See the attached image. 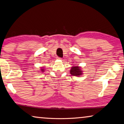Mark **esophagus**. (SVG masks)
<instances>
[{
  "label": "esophagus",
  "mask_w": 124,
  "mask_h": 124,
  "mask_svg": "<svg viewBox=\"0 0 124 124\" xmlns=\"http://www.w3.org/2000/svg\"><path fill=\"white\" fill-rule=\"evenodd\" d=\"M57 59H58V60H62V58H61V57H57Z\"/></svg>",
  "instance_id": "1"
}]
</instances>
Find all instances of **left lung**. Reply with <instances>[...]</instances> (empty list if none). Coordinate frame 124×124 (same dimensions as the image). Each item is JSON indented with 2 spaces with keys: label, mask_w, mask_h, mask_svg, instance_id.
<instances>
[{
  "label": "left lung",
  "mask_w": 124,
  "mask_h": 124,
  "mask_svg": "<svg viewBox=\"0 0 124 124\" xmlns=\"http://www.w3.org/2000/svg\"><path fill=\"white\" fill-rule=\"evenodd\" d=\"M71 75L75 76H80L82 74V71L81 70L80 67L78 66H74L70 69Z\"/></svg>",
  "instance_id": "left-lung-1"
}]
</instances>
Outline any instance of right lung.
<instances>
[{
  "label": "right lung",
  "instance_id": "1",
  "mask_svg": "<svg viewBox=\"0 0 124 124\" xmlns=\"http://www.w3.org/2000/svg\"><path fill=\"white\" fill-rule=\"evenodd\" d=\"M41 70H42V71H44V69H41Z\"/></svg>",
  "mask_w": 124,
  "mask_h": 124
}]
</instances>
